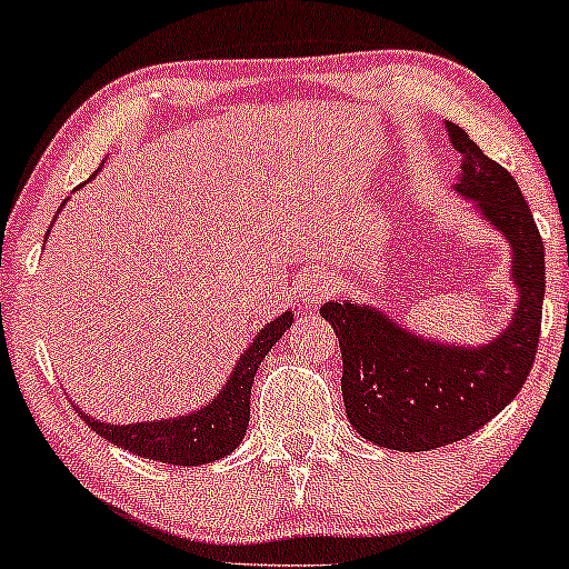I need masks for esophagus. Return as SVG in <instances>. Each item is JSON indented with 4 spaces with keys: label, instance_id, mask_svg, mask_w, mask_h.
<instances>
[{
    "label": "esophagus",
    "instance_id": "1",
    "mask_svg": "<svg viewBox=\"0 0 569 569\" xmlns=\"http://www.w3.org/2000/svg\"><path fill=\"white\" fill-rule=\"evenodd\" d=\"M333 292V279L328 277L325 271L319 273H311L309 279H306V296L309 298H325Z\"/></svg>",
    "mask_w": 569,
    "mask_h": 569
}]
</instances>
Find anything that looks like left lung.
<instances>
[{
	"label": "left lung",
	"instance_id": "obj_1",
	"mask_svg": "<svg viewBox=\"0 0 569 569\" xmlns=\"http://www.w3.org/2000/svg\"><path fill=\"white\" fill-rule=\"evenodd\" d=\"M462 156L455 190L481 220L506 236L516 309L487 343L436 341L403 328L376 306L328 301L319 315L341 343V392L349 425L395 451H430L473 436L525 387L540 338L546 250L525 196L457 123L446 120Z\"/></svg>",
	"mask_w": 569,
	"mask_h": 569
}]
</instances>
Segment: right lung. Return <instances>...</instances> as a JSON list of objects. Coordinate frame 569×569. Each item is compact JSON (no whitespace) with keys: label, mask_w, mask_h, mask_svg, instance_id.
I'll use <instances>...</instances> for the list:
<instances>
[{"label":"right lung","mask_w":569,"mask_h":569,"mask_svg":"<svg viewBox=\"0 0 569 569\" xmlns=\"http://www.w3.org/2000/svg\"><path fill=\"white\" fill-rule=\"evenodd\" d=\"M292 317H296L292 311H282L277 319L263 325V330L252 338L250 347L236 360L220 392L196 411L169 419H150V422L110 425L78 408L80 419L91 427L96 436L107 438L110 443L137 457L156 459V462L199 468V465L228 457L247 436L254 373H258L263 357L271 352L273 343L290 328Z\"/></svg>","instance_id":"add662e5"}]
</instances>
